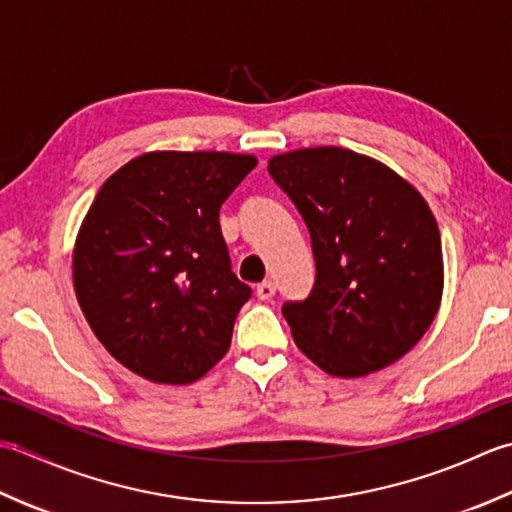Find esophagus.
Returning <instances> with one entry per match:
<instances>
[{"label":"esophagus","instance_id":"esophagus-1","mask_svg":"<svg viewBox=\"0 0 512 512\" xmlns=\"http://www.w3.org/2000/svg\"><path fill=\"white\" fill-rule=\"evenodd\" d=\"M256 296H258L260 300L274 298V296H276V285L271 283V280H265V283H260V285L256 287Z\"/></svg>","mask_w":512,"mask_h":512}]
</instances>
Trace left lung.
Listing matches in <instances>:
<instances>
[{"label":"left lung","mask_w":512,"mask_h":512,"mask_svg":"<svg viewBox=\"0 0 512 512\" xmlns=\"http://www.w3.org/2000/svg\"><path fill=\"white\" fill-rule=\"evenodd\" d=\"M267 170L305 221L316 283L283 316L322 371L360 378L409 353L431 327L444 287L442 241L422 194L353 150L305 148Z\"/></svg>","instance_id":"8db88e82"}]
</instances>
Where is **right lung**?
<instances>
[{
  "label": "right lung",
  "mask_w": 512,
  "mask_h": 512,
  "mask_svg": "<svg viewBox=\"0 0 512 512\" xmlns=\"http://www.w3.org/2000/svg\"><path fill=\"white\" fill-rule=\"evenodd\" d=\"M256 156L148 152L101 185L72 252L90 329L125 369L190 384L221 360L252 296L236 278L218 212Z\"/></svg>",
  "instance_id": "add662e5"
}]
</instances>
